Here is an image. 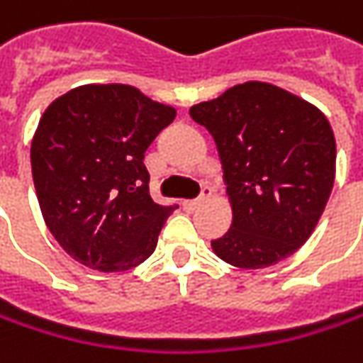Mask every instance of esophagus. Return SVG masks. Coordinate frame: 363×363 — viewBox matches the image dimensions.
I'll return each mask as SVG.
<instances>
[{"label": "esophagus", "instance_id": "esophagus-1", "mask_svg": "<svg viewBox=\"0 0 363 363\" xmlns=\"http://www.w3.org/2000/svg\"><path fill=\"white\" fill-rule=\"evenodd\" d=\"M210 194H212V190H210L208 186H204V190H202V196H200V198H196V200H186V202H184V208L190 210V212H191V210H196L198 206H200V204H204V202L208 200Z\"/></svg>", "mask_w": 363, "mask_h": 363}]
</instances>
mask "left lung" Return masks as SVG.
Returning a JSON list of instances; mask_svg holds the SVG:
<instances>
[{
  "mask_svg": "<svg viewBox=\"0 0 363 363\" xmlns=\"http://www.w3.org/2000/svg\"><path fill=\"white\" fill-rule=\"evenodd\" d=\"M208 130L228 184L233 225L212 241L223 262L262 269L308 241L335 182L327 116L274 83L245 82L190 108Z\"/></svg>",
  "mask_w": 363,
  "mask_h": 363,
  "instance_id": "obj_1",
  "label": "left lung"
}]
</instances>
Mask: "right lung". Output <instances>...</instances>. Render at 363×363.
<instances>
[{"label":"right lung","instance_id":"right-lung-1","mask_svg":"<svg viewBox=\"0 0 363 363\" xmlns=\"http://www.w3.org/2000/svg\"><path fill=\"white\" fill-rule=\"evenodd\" d=\"M175 108L124 83L59 96L32 136L30 163L46 227L85 267L126 272L151 257L172 206L149 194L145 151Z\"/></svg>","mask_w":363,"mask_h":363}]
</instances>
